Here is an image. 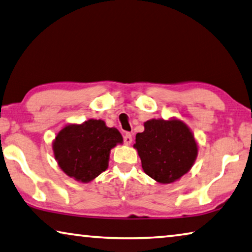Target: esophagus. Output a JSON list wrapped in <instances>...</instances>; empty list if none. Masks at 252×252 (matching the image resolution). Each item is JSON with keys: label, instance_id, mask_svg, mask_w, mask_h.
Returning a JSON list of instances; mask_svg holds the SVG:
<instances>
[{"label": "esophagus", "instance_id": "esophagus-1", "mask_svg": "<svg viewBox=\"0 0 252 252\" xmlns=\"http://www.w3.org/2000/svg\"><path fill=\"white\" fill-rule=\"evenodd\" d=\"M123 141H125L126 145H130L132 142V135H131V133H126L123 135Z\"/></svg>", "mask_w": 252, "mask_h": 252}]
</instances>
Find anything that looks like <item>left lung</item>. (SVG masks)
Instances as JSON below:
<instances>
[{"label": "left lung", "instance_id": "8db88e82", "mask_svg": "<svg viewBox=\"0 0 252 252\" xmlns=\"http://www.w3.org/2000/svg\"><path fill=\"white\" fill-rule=\"evenodd\" d=\"M133 147L140 156L143 171L162 184L173 183L185 175L197 156L193 133L176 119L145 122V131L135 135Z\"/></svg>", "mask_w": 252, "mask_h": 252}]
</instances>
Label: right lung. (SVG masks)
<instances>
[{
  "label": "right lung",
  "instance_id": "add662e5",
  "mask_svg": "<svg viewBox=\"0 0 252 252\" xmlns=\"http://www.w3.org/2000/svg\"><path fill=\"white\" fill-rule=\"evenodd\" d=\"M122 141L118 129L107 127L102 120L92 119L59 131L53 149L63 173L78 182L89 183L107 168L111 149Z\"/></svg>",
  "mask_w": 252,
  "mask_h": 252
}]
</instances>
